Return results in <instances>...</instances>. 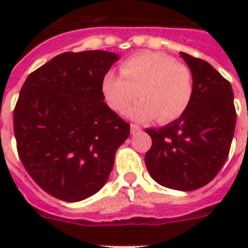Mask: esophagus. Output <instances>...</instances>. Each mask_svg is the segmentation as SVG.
Segmentation results:
<instances>
[{"instance_id":"1","label":"esophagus","mask_w":248,"mask_h":248,"mask_svg":"<svg viewBox=\"0 0 248 248\" xmlns=\"http://www.w3.org/2000/svg\"><path fill=\"white\" fill-rule=\"evenodd\" d=\"M130 127H131V135H136V134H139V132L141 131L140 126H138V124H132Z\"/></svg>"}]
</instances>
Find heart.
<instances>
[{
  "label": "heart",
  "instance_id": "1",
  "mask_svg": "<svg viewBox=\"0 0 248 248\" xmlns=\"http://www.w3.org/2000/svg\"><path fill=\"white\" fill-rule=\"evenodd\" d=\"M121 75L107 72L101 79V93L107 104L118 113H124L138 95L128 116L145 122L158 117L167 124L180 118L192 103L194 79L188 65L176 63L161 52H140L122 62Z\"/></svg>",
  "mask_w": 248,
  "mask_h": 248
}]
</instances>
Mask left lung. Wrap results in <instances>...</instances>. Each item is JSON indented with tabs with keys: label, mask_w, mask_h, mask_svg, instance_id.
<instances>
[{
	"label": "left lung",
	"mask_w": 248,
	"mask_h": 248,
	"mask_svg": "<svg viewBox=\"0 0 248 248\" xmlns=\"http://www.w3.org/2000/svg\"><path fill=\"white\" fill-rule=\"evenodd\" d=\"M194 79L188 110L159 128H148L145 166L162 186L190 192L208 184L231 151L237 113L233 89L211 64L180 52Z\"/></svg>",
	"instance_id": "1"
}]
</instances>
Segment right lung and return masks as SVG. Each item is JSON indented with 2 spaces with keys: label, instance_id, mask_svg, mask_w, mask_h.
<instances>
[{
  "label": "right lung",
  "instance_id": "right-lung-1",
  "mask_svg": "<svg viewBox=\"0 0 248 248\" xmlns=\"http://www.w3.org/2000/svg\"><path fill=\"white\" fill-rule=\"evenodd\" d=\"M114 52H64L25 79L14 109L20 161L50 196L86 200L107 183L130 124L104 103L101 79Z\"/></svg>",
  "mask_w": 248,
  "mask_h": 248
}]
</instances>
